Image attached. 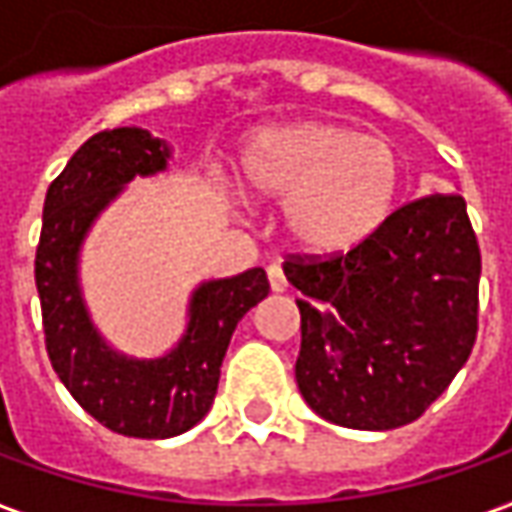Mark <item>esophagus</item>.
Segmentation results:
<instances>
[{
  "mask_svg": "<svg viewBox=\"0 0 512 512\" xmlns=\"http://www.w3.org/2000/svg\"><path fill=\"white\" fill-rule=\"evenodd\" d=\"M266 274H269V286H272V291L289 289V283H286V274H283V269H280V266H269V269H266Z\"/></svg>",
  "mask_w": 512,
  "mask_h": 512,
  "instance_id": "obj_1",
  "label": "esophagus"
}]
</instances>
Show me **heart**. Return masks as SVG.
<instances>
[{
  "mask_svg": "<svg viewBox=\"0 0 512 512\" xmlns=\"http://www.w3.org/2000/svg\"><path fill=\"white\" fill-rule=\"evenodd\" d=\"M252 201H277L283 226L311 255H343L391 221L402 195L399 152L334 121H289L252 133L238 155Z\"/></svg>",
  "mask_w": 512,
  "mask_h": 512,
  "instance_id": "obj_1",
  "label": "heart"
}]
</instances>
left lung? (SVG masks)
<instances>
[{"instance_id":"left-lung-1","label":"left lung","mask_w":512,"mask_h":512,"mask_svg":"<svg viewBox=\"0 0 512 512\" xmlns=\"http://www.w3.org/2000/svg\"><path fill=\"white\" fill-rule=\"evenodd\" d=\"M283 272L303 294L297 388L334 425L414 422L473 351L482 255L456 192L399 206L345 255H291Z\"/></svg>"}]
</instances>
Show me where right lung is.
<instances>
[{"label": "right lung", "mask_w": 512, "mask_h": 512, "mask_svg": "<svg viewBox=\"0 0 512 512\" xmlns=\"http://www.w3.org/2000/svg\"><path fill=\"white\" fill-rule=\"evenodd\" d=\"M167 161V144L141 127L104 130L84 141L47 189L36 249V289L53 371L104 428L138 439H169L201 422L218 394L232 331L269 294L263 269L206 280L192 291L184 337L155 360L118 354L98 334L81 294V243L135 175L164 172Z\"/></svg>", "instance_id": "1"}]
</instances>
